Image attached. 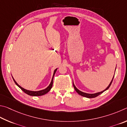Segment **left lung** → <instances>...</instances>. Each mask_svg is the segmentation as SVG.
Instances as JSON below:
<instances>
[{
  "label": "left lung",
  "mask_w": 127,
  "mask_h": 127,
  "mask_svg": "<svg viewBox=\"0 0 127 127\" xmlns=\"http://www.w3.org/2000/svg\"><path fill=\"white\" fill-rule=\"evenodd\" d=\"M115 69H116V68H115ZM114 75H115V74H114ZM114 76H113V79H112V81H111L109 85H108V87L106 88L105 90H103V91H102V92H101L94 93V94H88V93H84V92H81L80 90H79L78 89H77L76 86H75L74 84V82H73V86H74V89H75V90H76V92L77 93H78V94H79V95H81V96H84V97H88V98H94V97H96V96H98V95H99L100 94H102V93H103V92H105V91H106V90H108V89L109 88V87H110V85H111V84H112V81H113V79H114Z\"/></svg>",
  "instance_id": "obj_1"
}]
</instances>
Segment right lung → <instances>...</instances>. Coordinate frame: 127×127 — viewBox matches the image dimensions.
I'll list each match as a JSON object with an SVG mask.
<instances>
[{"instance_id": "add662e5", "label": "right lung", "mask_w": 127, "mask_h": 127, "mask_svg": "<svg viewBox=\"0 0 127 127\" xmlns=\"http://www.w3.org/2000/svg\"><path fill=\"white\" fill-rule=\"evenodd\" d=\"M57 70V68L56 69H55L54 72H53V76H52V80H51V82L50 85H48V86L47 88H46L45 89H43V90H39V91H36V92H34V91H31V90H26L25 89L23 88L22 87H21V86L18 84H17V83L16 81H15V80L14 79V78L13 77V80H14L15 84H16V85L18 86V87L21 89L23 91V92L26 93L27 94H28L29 95H31V96H42V95H43L44 94H46L48 92H50V90L51 89V88L52 87V85H53V77H54V75L55 74L56 72V71Z\"/></svg>"}]
</instances>
